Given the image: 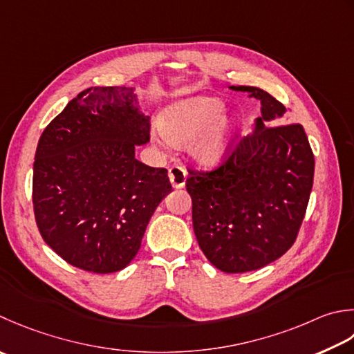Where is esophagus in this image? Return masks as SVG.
I'll list each match as a JSON object with an SVG mask.
<instances>
[{"mask_svg":"<svg viewBox=\"0 0 354 354\" xmlns=\"http://www.w3.org/2000/svg\"><path fill=\"white\" fill-rule=\"evenodd\" d=\"M169 178L171 185L175 189H183L185 185V179H187V171L181 165H171L169 169Z\"/></svg>","mask_w":354,"mask_h":354,"instance_id":"1","label":"esophagus"}]
</instances>
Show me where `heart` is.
<instances>
[{
	"instance_id": "b5f03b06",
	"label": "heart",
	"mask_w": 354,
	"mask_h": 354,
	"mask_svg": "<svg viewBox=\"0 0 354 354\" xmlns=\"http://www.w3.org/2000/svg\"><path fill=\"white\" fill-rule=\"evenodd\" d=\"M224 104L216 98H193L170 107L161 120L164 136L173 144H185L199 136L193 153L204 164L223 158L230 138L232 124L225 116Z\"/></svg>"
}]
</instances>
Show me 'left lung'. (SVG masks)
I'll return each instance as SVG.
<instances>
[{"label":"left lung","mask_w":354,"mask_h":354,"mask_svg":"<svg viewBox=\"0 0 354 354\" xmlns=\"http://www.w3.org/2000/svg\"><path fill=\"white\" fill-rule=\"evenodd\" d=\"M261 101L254 131L230 145L213 170H189L185 187L198 244L225 273L266 267L295 244L306 216L315 156L301 124L266 90L232 86Z\"/></svg>","instance_id":"left-lung-1"}]
</instances>
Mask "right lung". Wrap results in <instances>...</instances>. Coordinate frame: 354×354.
<instances>
[{"label": "right lung", "instance_id": "right-lung-1", "mask_svg": "<svg viewBox=\"0 0 354 354\" xmlns=\"http://www.w3.org/2000/svg\"><path fill=\"white\" fill-rule=\"evenodd\" d=\"M149 141V118L127 87H90L44 129L33 162L35 221L71 266L106 274L136 256L171 192L167 170L135 158L136 145Z\"/></svg>", "mask_w": 354, "mask_h": 354}]
</instances>
